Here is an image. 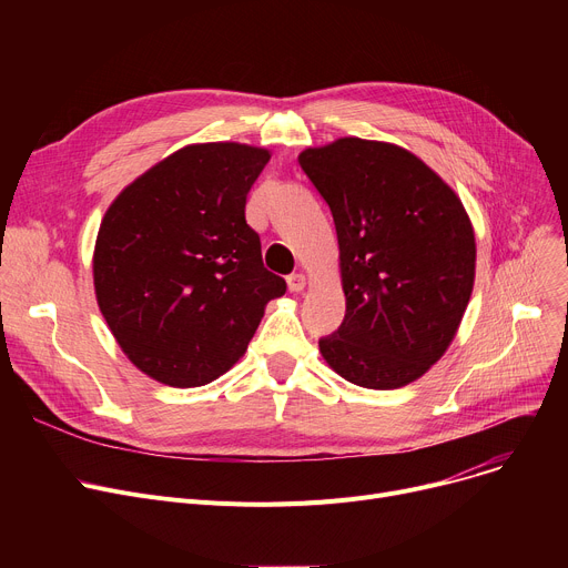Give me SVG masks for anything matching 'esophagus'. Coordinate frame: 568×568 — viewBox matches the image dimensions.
I'll list each match as a JSON object with an SVG mask.
<instances>
[{
  "label": "esophagus",
  "instance_id": "1",
  "mask_svg": "<svg viewBox=\"0 0 568 568\" xmlns=\"http://www.w3.org/2000/svg\"><path fill=\"white\" fill-rule=\"evenodd\" d=\"M306 276L304 274H290L287 276V287H290V292H302L304 287H306Z\"/></svg>",
  "mask_w": 568,
  "mask_h": 568
}]
</instances>
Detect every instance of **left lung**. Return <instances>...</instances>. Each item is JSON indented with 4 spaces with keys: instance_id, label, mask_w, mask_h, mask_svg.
<instances>
[{
    "instance_id": "obj_1",
    "label": "left lung",
    "mask_w": 568,
    "mask_h": 568,
    "mask_svg": "<svg viewBox=\"0 0 568 568\" xmlns=\"http://www.w3.org/2000/svg\"><path fill=\"white\" fill-rule=\"evenodd\" d=\"M329 204L345 320L320 352L366 389H400L452 345L474 287L476 244L460 197L403 146L341 138L300 154Z\"/></svg>"
}]
</instances>
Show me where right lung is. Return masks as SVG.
I'll use <instances>...</instances> for the list:
<instances>
[{"label":"right lung","mask_w":568,"mask_h":568,"mask_svg":"<svg viewBox=\"0 0 568 568\" xmlns=\"http://www.w3.org/2000/svg\"><path fill=\"white\" fill-rule=\"evenodd\" d=\"M268 152L239 142L179 149L126 186L94 248L99 308L119 347L149 377L202 386L239 362L285 294L266 272L246 195Z\"/></svg>","instance_id":"right-lung-1"}]
</instances>
